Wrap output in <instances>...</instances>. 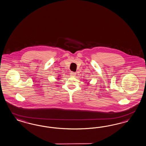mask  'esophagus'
Returning a JSON list of instances; mask_svg holds the SVG:
<instances>
[{
    "label": "esophagus",
    "instance_id": "obj_1",
    "mask_svg": "<svg viewBox=\"0 0 146 146\" xmlns=\"http://www.w3.org/2000/svg\"><path fill=\"white\" fill-rule=\"evenodd\" d=\"M70 76H76V73L75 72H71L70 73Z\"/></svg>",
    "mask_w": 146,
    "mask_h": 146
}]
</instances>
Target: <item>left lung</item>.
I'll return each instance as SVG.
<instances>
[{"label": "left lung", "instance_id": "1", "mask_svg": "<svg viewBox=\"0 0 146 146\" xmlns=\"http://www.w3.org/2000/svg\"><path fill=\"white\" fill-rule=\"evenodd\" d=\"M88 83H89V82H88Z\"/></svg>", "mask_w": 146, "mask_h": 146}]
</instances>
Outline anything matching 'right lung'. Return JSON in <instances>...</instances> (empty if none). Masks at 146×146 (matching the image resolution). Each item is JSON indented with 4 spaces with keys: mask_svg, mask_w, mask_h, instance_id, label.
I'll use <instances>...</instances> for the list:
<instances>
[{
    "mask_svg": "<svg viewBox=\"0 0 146 146\" xmlns=\"http://www.w3.org/2000/svg\"><path fill=\"white\" fill-rule=\"evenodd\" d=\"M59 76H59V77H58V78H57V79H59V78H59Z\"/></svg>",
    "mask_w": 146,
    "mask_h": 146,
    "instance_id": "add662e5",
    "label": "right lung"
}]
</instances>
